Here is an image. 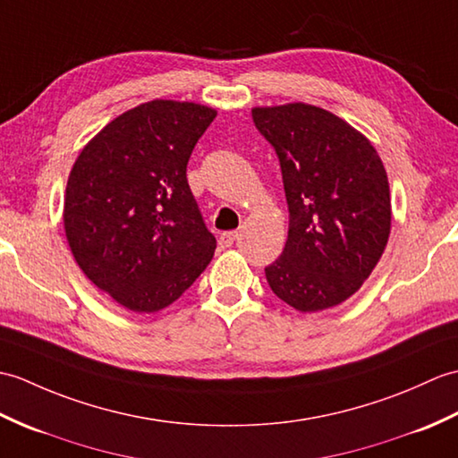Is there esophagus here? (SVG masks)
<instances>
[{
  "label": "esophagus",
  "instance_id": "esophagus-1",
  "mask_svg": "<svg viewBox=\"0 0 458 458\" xmlns=\"http://www.w3.org/2000/svg\"><path fill=\"white\" fill-rule=\"evenodd\" d=\"M237 231H223L221 233V237H219V241H221V245L223 247H231L233 245V242H235L237 241Z\"/></svg>",
  "mask_w": 458,
  "mask_h": 458
}]
</instances>
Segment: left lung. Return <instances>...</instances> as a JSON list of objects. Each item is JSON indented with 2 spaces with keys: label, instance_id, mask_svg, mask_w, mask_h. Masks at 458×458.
<instances>
[{
  "label": "left lung",
  "instance_id": "obj_1",
  "mask_svg": "<svg viewBox=\"0 0 458 458\" xmlns=\"http://www.w3.org/2000/svg\"><path fill=\"white\" fill-rule=\"evenodd\" d=\"M252 121L276 152L290 213L286 247L264 268L270 288L298 311L339 306L370 276L390 237L378 152L315 106L255 107Z\"/></svg>",
  "mask_w": 458,
  "mask_h": 458
}]
</instances>
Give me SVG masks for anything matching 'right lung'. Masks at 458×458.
<instances>
[{"label":"right lung","instance_id":"right-lung-1","mask_svg":"<svg viewBox=\"0 0 458 458\" xmlns=\"http://www.w3.org/2000/svg\"><path fill=\"white\" fill-rule=\"evenodd\" d=\"M216 109L155 99L115 117L80 152L64 198L68 245L121 306H170L206 270L216 237L186 168Z\"/></svg>","mask_w":458,"mask_h":458}]
</instances>
